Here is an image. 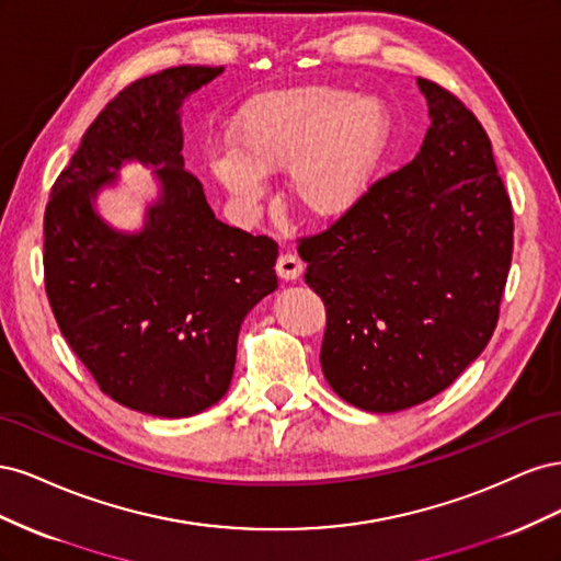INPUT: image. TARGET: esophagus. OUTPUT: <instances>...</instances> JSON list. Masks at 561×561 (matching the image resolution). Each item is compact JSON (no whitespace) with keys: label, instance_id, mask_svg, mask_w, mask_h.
Listing matches in <instances>:
<instances>
[{"label":"esophagus","instance_id":"1","mask_svg":"<svg viewBox=\"0 0 561 561\" xmlns=\"http://www.w3.org/2000/svg\"><path fill=\"white\" fill-rule=\"evenodd\" d=\"M301 271H304V262L290 252L280 254V257L276 260V274L283 280H297L301 276Z\"/></svg>","mask_w":561,"mask_h":561}]
</instances>
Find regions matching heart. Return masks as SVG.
Here are the masks:
<instances>
[{"instance_id": "b5f03b06", "label": "heart", "mask_w": 561, "mask_h": 561, "mask_svg": "<svg viewBox=\"0 0 561 561\" xmlns=\"http://www.w3.org/2000/svg\"><path fill=\"white\" fill-rule=\"evenodd\" d=\"M390 140L377 98L332 87L271 93L252 103L233 130V151L210 161L219 184L257 206L266 175L290 171L287 190L301 213L336 219L369 192Z\"/></svg>"}]
</instances>
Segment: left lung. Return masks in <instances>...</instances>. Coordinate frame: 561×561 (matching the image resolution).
<instances>
[{
  "mask_svg": "<svg viewBox=\"0 0 561 561\" xmlns=\"http://www.w3.org/2000/svg\"><path fill=\"white\" fill-rule=\"evenodd\" d=\"M419 89L431 128L416 157L299 239L304 280L328 311L322 375L377 414L431 400L478 358L513 260V206L489 135L447 89Z\"/></svg>",
  "mask_w": 561,
  "mask_h": 561,
  "instance_id": "obj_1",
  "label": "left lung"
}]
</instances>
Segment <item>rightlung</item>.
<instances>
[{"label": "right lung", "instance_id": "right-lung-1", "mask_svg": "<svg viewBox=\"0 0 561 561\" xmlns=\"http://www.w3.org/2000/svg\"><path fill=\"white\" fill-rule=\"evenodd\" d=\"M222 67L180 65L128 83L83 133L44 213L50 309L100 390L180 419L222 398L248 311L278 287V245L219 222L182 159V100ZM124 160L156 165L162 196L138 234L92 208Z\"/></svg>", "mask_w": 561, "mask_h": 561}]
</instances>
